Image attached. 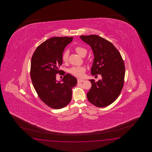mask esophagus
<instances>
[{
	"mask_svg": "<svg viewBox=\"0 0 152 152\" xmlns=\"http://www.w3.org/2000/svg\"><path fill=\"white\" fill-rule=\"evenodd\" d=\"M84 81H85V80L77 79V83H83V82H84Z\"/></svg>",
	"mask_w": 152,
	"mask_h": 152,
	"instance_id": "obj_1",
	"label": "esophagus"
}]
</instances>
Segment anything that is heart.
<instances>
[{
    "mask_svg": "<svg viewBox=\"0 0 152 152\" xmlns=\"http://www.w3.org/2000/svg\"><path fill=\"white\" fill-rule=\"evenodd\" d=\"M75 51L77 54L81 56H85L87 53V49L81 46H77L75 48ZM69 56V51L68 50H65L62 55V59L64 62L68 61ZM86 71V68L84 66H73L69 68V72L77 77H84V73Z\"/></svg>",
    "mask_w": 152,
    "mask_h": 152,
    "instance_id": "b5f03b06",
    "label": "heart"
}]
</instances>
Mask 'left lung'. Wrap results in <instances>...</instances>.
Listing matches in <instances>:
<instances>
[{
    "label": "left lung",
    "instance_id": "8db88e82",
    "mask_svg": "<svg viewBox=\"0 0 152 152\" xmlns=\"http://www.w3.org/2000/svg\"><path fill=\"white\" fill-rule=\"evenodd\" d=\"M80 38L90 45L94 52L91 73L102 75L97 82L91 79L92 86L87 94V99L96 107H107L116 100L123 88L125 75L123 58L111 42L99 36L81 35Z\"/></svg>",
    "mask_w": 152,
    "mask_h": 152
}]
</instances>
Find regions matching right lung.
<instances>
[{
	"label": "right lung",
	"instance_id": "add662e5",
	"mask_svg": "<svg viewBox=\"0 0 152 152\" xmlns=\"http://www.w3.org/2000/svg\"><path fill=\"white\" fill-rule=\"evenodd\" d=\"M73 39L52 37L39 45L32 55L30 77L33 86L42 102L53 109H62L70 103L72 88L77 84V79L69 74L65 75L62 82L56 80V75L61 73L59 68L62 53Z\"/></svg>",
	"mask_w": 152,
	"mask_h": 152
}]
</instances>
